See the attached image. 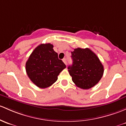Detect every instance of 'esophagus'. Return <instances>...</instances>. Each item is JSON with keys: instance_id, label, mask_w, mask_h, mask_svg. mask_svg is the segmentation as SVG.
Listing matches in <instances>:
<instances>
[{"instance_id": "1", "label": "esophagus", "mask_w": 126, "mask_h": 126, "mask_svg": "<svg viewBox=\"0 0 126 126\" xmlns=\"http://www.w3.org/2000/svg\"><path fill=\"white\" fill-rule=\"evenodd\" d=\"M63 62H64V64H66H66H67V62H66V59H63Z\"/></svg>"}]
</instances>
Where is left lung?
Here are the masks:
<instances>
[{
    "label": "left lung",
    "mask_w": 126,
    "mask_h": 126,
    "mask_svg": "<svg viewBox=\"0 0 126 126\" xmlns=\"http://www.w3.org/2000/svg\"><path fill=\"white\" fill-rule=\"evenodd\" d=\"M73 63L67 69L72 80L77 87L88 89L96 85L104 72L103 64L90 49L80 47L71 52Z\"/></svg>",
    "instance_id": "1"
}]
</instances>
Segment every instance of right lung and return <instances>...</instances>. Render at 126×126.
I'll return each mask as SVG.
<instances>
[{
	"mask_svg": "<svg viewBox=\"0 0 126 126\" xmlns=\"http://www.w3.org/2000/svg\"><path fill=\"white\" fill-rule=\"evenodd\" d=\"M51 43L41 44L35 47L26 63L28 76L40 88L51 86L58 79L59 74L66 68Z\"/></svg>",
	"mask_w": 126,
	"mask_h": 126,
	"instance_id": "right-lung-1",
	"label": "right lung"
}]
</instances>
